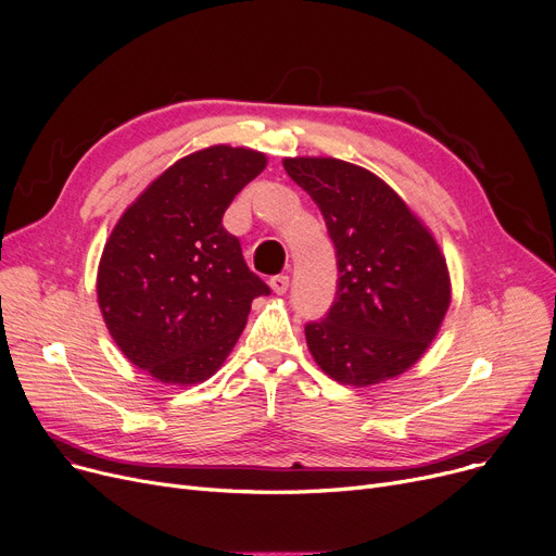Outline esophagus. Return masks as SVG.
Segmentation results:
<instances>
[{"mask_svg":"<svg viewBox=\"0 0 556 556\" xmlns=\"http://www.w3.org/2000/svg\"><path fill=\"white\" fill-rule=\"evenodd\" d=\"M288 286H290L288 275H277V277L270 279V288H273V293H277V295H283L286 290H288Z\"/></svg>","mask_w":556,"mask_h":556,"instance_id":"34e87169","label":"esophagus"}]
</instances>
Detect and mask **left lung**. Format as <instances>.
Here are the masks:
<instances>
[{"instance_id": "obj_1", "label": "left lung", "mask_w": 556, "mask_h": 556, "mask_svg": "<svg viewBox=\"0 0 556 556\" xmlns=\"http://www.w3.org/2000/svg\"><path fill=\"white\" fill-rule=\"evenodd\" d=\"M325 216L338 258L336 302L306 325V344L333 381L367 388L410 369L451 306L446 258L428 227L371 170L336 157H286Z\"/></svg>"}]
</instances>
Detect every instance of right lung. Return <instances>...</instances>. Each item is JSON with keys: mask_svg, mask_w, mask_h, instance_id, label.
Returning a JSON list of instances; mask_svg holds the SVG:
<instances>
[{"mask_svg": "<svg viewBox=\"0 0 556 556\" xmlns=\"http://www.w3.org/2000/svg\"><path fill=\"white\" fill-rule=\"evenodd\" d=\"M258 151L218 143L168 166L124 212L103 248L97 295L124 356L168 386L212 378L268 295L223 214L266 168Z\"/></svg>", "mask_w": 556, "mask_h": 556, "instance_id": "add662e5", "label": "right lung"}]
</instances>
